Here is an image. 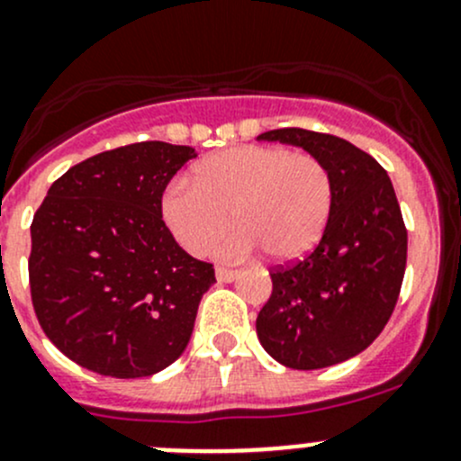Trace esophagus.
<instances>
[{
    "label": "esophagus",
    "mask_w": 461,
    "mask_h": 461,
    "mask_svg": "<svg viewBox=\"0 0 461 461\" xmlns=\"http://www.w3.org/2000/svg\"><path fill=\"white\" fill-rule=\"evenodd\" d=\"M240 274L236 269H227V267H216V278L218 283H234Z\"/></svg>",
    "instance_id": "1"
}]
</instances>
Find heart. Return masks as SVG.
I'll return each instance as SVG.
<instances>
[{
    "mask_svg": "<svg viewBox=\"0 0 461 461\" xmlns=\"http://www.w3.org/2000/svg\"><path fill=\"white\" fill-rule=\"evenodd\" d=\"M160 209L189 254L207 252L231 213L239 230L216 245V257H249L260 248L274 263H294L308 257L328 230L334 183L312 153L243 144L198 162L194 185L174 180Z\"/></svg>",
    "mask_w": 461,
    "mask_h": 461,
    "instance_id": "heart-1",
    "label": "heart"
}]
</instances>
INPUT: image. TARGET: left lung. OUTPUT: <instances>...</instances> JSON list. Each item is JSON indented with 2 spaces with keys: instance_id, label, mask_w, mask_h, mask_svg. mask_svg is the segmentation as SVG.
<instances>
[{
  "instance_id": "8db88e82",
  "label": "left lung",
  "mask_w": 461,
  "mask_h": 461,
  "mask_svg": "<svg viewBox=\"0 0 461 461\" xmlns=\"http://www.w3.org/2000/svg\"><path fill=\"white\" fill-rule=\"evenodd\" d=\"M257 140L305 149L334 183L332 218L314 252L269 274L258 341L287 368L337 366L364 352L397 305L408 234L393 183L373 156L330 133L274 129Z\"/></svg>"
}]
</instances>
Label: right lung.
<instances>
[{"label":"right lung","instance_id":"1","mask_svg":"<svg viewBox=\"0 0 461 461\" xmlns=\"http://www.w3.org/2000/svg\"><path fill=\"white\" fill-rule=\"evenodd\" d=\"M196 149L136 142L86 158L50 185L31 225L41 330L82 368L151 376L187 348L213 267L162 221V194Z\"/></svg>","mask_w":461,"mask_h":461}]
</instances>
